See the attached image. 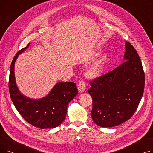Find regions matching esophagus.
I'll return each instance as SVG.
<instances>
[{
	"mask_svg": "<svg viewBox=\"0 0 153 153\" xmlns=\"http://www.w3.org/2000/svg\"><path fill=\"white\" fill-rule=\"evenodd\" d=\"M77 88H78L79 92H84L86 89L85 82L84 81H81L79 82V83L77 85Z\"/></svg>",
	"mask_w": 153,
	"mask_h": 153,
	"instance_id": "34e87169",
	"label": "esophagus"
}]
</instances>
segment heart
<instances>
[{
  "instance_id": "b5f03b06",
  "label": "heart",
  "mask_w": 153,
  "mask_h": 153,
  "mask_svg": "<svg viewBox=\"0 0 153 153\" xmlns=\"http://www.w3.org/2000/svg\"><path fill=\"white\" fill-rule=\"evenodd\" d=\"M93 53H94V52ZM106 59V54H102L97 61L85 69V76L90 79H94L99 77L102 73L104 63H105Z\"/></svg>"
}]
</instances>
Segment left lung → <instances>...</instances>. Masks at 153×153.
Segmentation results:
<instances>
[{
    "mask_svg": "<svg viewBox=\"0 0 153 153\" xmlns=\"http://www.w3.org/2000/svg\"><path fill=\"white\" fill-rule=\"evenodd\" d=\"M125 62L108 73L90 82L94 122L114 127L132 117L142 98L145 77L137 51L126 42Z\"/></svg>",
    "mask_w": 153,
    "mask_h": 153,
    "instance_id": "obj_1",
    "label": "left lung"
}]
</instances>
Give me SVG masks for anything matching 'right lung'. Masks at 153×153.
Instances as JSON below:
<instances>
[{"label":"right lung","mask_w":153,"mask_h":153,"mask_svg":"<svg viewBox=\"0 0 153 153\" xmlns=\"http://www.w3.org/2000/svg\"><path fill=\"white\" fill-rule=\"evenodd\" d=\"M29 45L16 54L11 64L9 82L11 100L19 114L31 125L41 129L57 127L65 119L68 103L78 94L76 85L72 82H58L47 96L40 99L22 94L16 84L14 66L19 55Z\"/></svg>","instance_id":"obj_1"}]
</instances>
